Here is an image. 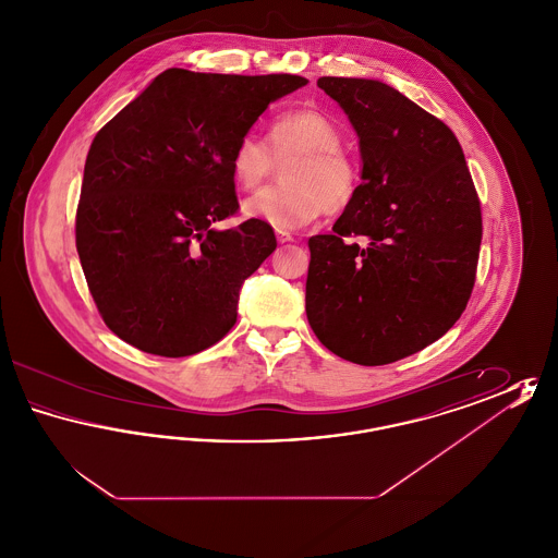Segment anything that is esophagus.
<instances>
[{
	"label": "esophagus",
	"instance_id": "34e87169",
	"mask_svg": "<svg viewBox=\"0 0 558 558\" xmlns=\"http://www.w3.org/2000/svg\"><path fill=\"white\" fill-rule=\"evenodd\" d=\"M276 239L280 244H284V242H291L292 236L289 232H284V230H276Z\"/></svg>",
	"mask_w": 558,
	"mask_h": 558
}]
</instances>
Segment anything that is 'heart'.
Masks as SVG:
<instances>
[{"mask_svg":"<svg viewBox=\"0 0 558 558\" xmlns=\"http://www.w3.org/2000/svg\"><path fill=\"white\" fill-rule=\"evenodd\" d=\"M343 133L332 117L303 107L278 114L266 132V144L253 135L240 137L232 150L230 173L240 190H253L286 162L282 186L266 187L244 201V213L292 230L322 213H341L357 198L360 162L341 144Z\"/></svg>","mask_w":558,"mask_h":558,"instance_id":"obj_1","label":"heart"}]
</instances>
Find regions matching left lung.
<instances>
[{
	"mask_svg": "<svg viewBox=\"0 0 558 558\" xmlns=\"http://www.w3.org/2000/svg\"><path fill=\"white\" fill-rule=\"evenodd\" d=\"M360 137L362 186L310 239L305 312L319 343L362 366L408 357L462 316L477 278L481 203L450 128L374 80L319 77ZM366 235L360 247L349 241Z\"/></svg>",
	"mask_w": 558,
	"mask_h": 558,
	"instance_id": "1",
	"label": "left lung"
}]
</instances>
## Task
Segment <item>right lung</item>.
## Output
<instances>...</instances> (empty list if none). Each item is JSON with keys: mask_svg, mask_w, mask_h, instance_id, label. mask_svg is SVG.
Here are the masks:
<instances>
[{"mask_svg": "<svg viewBox=\"0 0 558 558\" xmlns=\"http://www.w3.org/2000/svg\"><path fill=\"white\" fill-rule=\"evenodd\" d=\"M299 75L169 69L96 133L83 171L75 242L94 303L125 343L186 357L236 322L242 282L276 248L239 213L232 150Z\"/></svg>", "mask_w": 558, "mask_h": 558, "instance_id": "obj_1", "label": "right lung"}]
</instances>
